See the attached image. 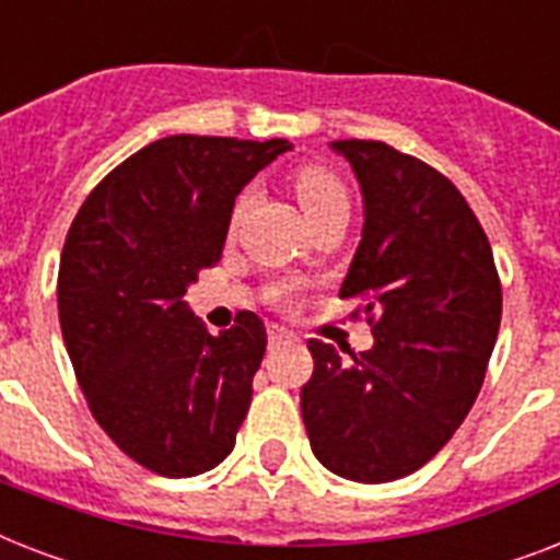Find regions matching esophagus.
<instances>
[{
	"label": "esophagus",
	"mask_w": 560,
	"mask_h": 560,
	"mask_svg": "<svg viewBox=\"0 0 560 560\" xmlns=\"http://www.w3.org/2000/svg\"><path fill=\"white\" fill-rule=\"evenodd\" d=\"M267 337H270V346H284V342H296V334L288 331L284 325H270V328H267Z\"/></svg>",
	"instance_id": "34e87169"
}]
</instances>
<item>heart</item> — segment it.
I'll list each match as a JSON object with an SVG mask.
<instances>
[{
	"mask_svg": "<svg viewBox=\"0 0 560 560\" xmlns=\"http://www.w3.org/2000/svg\"><path fill=\"white\" fill-rule=\"evenodd\" d=\"M293 191L299 197V206L305 211L307 220L319 218L325 211L331 209H349V194H346V186L340 183V177L334 174V171L323 168V165H302V168L293 171ZM244 209V200L235 202V211H232V220H237ZM272 299L279 302V305H290L293 299H296V290L293 284H281V288L272 290Z\"/></svg>",
	"mask_w": 560,
	"mask_h": 560,
	"instance_id": "b5f03b06",
	"label": "heart"
}]
</instances>
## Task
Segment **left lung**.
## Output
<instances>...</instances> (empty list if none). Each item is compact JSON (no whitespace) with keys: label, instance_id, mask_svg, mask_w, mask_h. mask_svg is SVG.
Segmentation results:
<instances>
[{"label":"left lung","instance_id":"8db88e82","mask_svg":"<svg viewBox=\"0 0 560 560\" xmlns=\"http://www.w3.org/2000/svg\"><path fill=\"white\" fill-rule=\"evenodd\" d=\"M363 194V237L340 299H363L369 351L311 340L302 386L311 451L354 482H392L433 459L474 407L494 351L503 290L459 188L383 142H331Z\"/></svg>","mask_w":560,"mask_h":560}]
</instances>
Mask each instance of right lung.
Masks as SVG:
<instances>
[{
  "mask_svg": "<svg viewBox=\"0 0 560 560\" xmlns=\"http://www.w3.org/2000/svg\"><path fill=\"white\" fill-rule=\"evenodd\" d=\"M288 139L168 136L101 179L78 211L57 276V311L101 430L160 477H197L226 459L267 349L241 311L218 337L186 296L223 255L241 188Z\"/></svg>",
  "mask_w": 560,
  "mask_h": 560,
  "instance_id": "1",
  "label": "right lung"
}]
</instances>
